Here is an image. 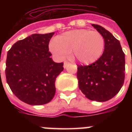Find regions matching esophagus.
Here are the masks:
<instances>
[{"label":"esophagus","instance_id":"34e87169","mask_svg":"<svg viewBox=\"0 0 132 132\" xmlns=\"http://www.w3.org/2000/svg\"><path fill=\"white\" fill-rule=\"evenodd\" d=\"M69 65V63L67 62V61H65V62H64V65H63L64 68H66V67H67V65Z\"/></svg>","mask_w":132,"mask_h":132}]
</instances>
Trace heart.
Returning a JSON list of instances; mask_svg holds the SVG:
<instances>
[{"instance_id":"heart-1","label":"heart","mask_w":132,"mask_h":132,"mask_svg":"<svg viewBox=\"0 0 132 132\" xmlns=\"http://www.w3.org/2000/svg\"><path fill=\"white\" fill-rule=\"evenodd\" d=\"M104 48V39L97 31L79 29L56 36L50 49L59 60L67 58L72 52L79 63L90 65L101 57Z\"/></svg>"}]
</instances>
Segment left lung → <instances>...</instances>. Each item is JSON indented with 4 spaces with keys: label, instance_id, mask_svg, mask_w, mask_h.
Here are the masks:
<instances>
[{
    "label": "left lung",
    "instance_id": "left-lung-1",
    "mask_svg": "<svg viewBox=\"0 0 132 132\" xmlns=\"http://www.w3.org/2000/svg\"><path fill=\"white\" fill-rule=\"evenodd\" d=\"M104 39V50L96 62L77 65L79 89L91 101L105 102L112 98L122 87L125 79V54L120 43L110 31L92 24Z\"/></svg>",
    "mask_w": 132,
    "mask_h": 132
}]
</instances>
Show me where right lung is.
I'll list each match as a JSON object with an SVG mask.
<instances>
[{"mask_svg": "<svg viewBox=\"0 0 132 132\" xmlns=\"http://www.w3.org/2000/svg\"><path fill=\"white\" fill-rule=\"evenodd\" d=\"M53 34L31 35L15 43L7 53V83L16 97L30 105L52 101L56 78L63 70V63H55L50 57L48 45Z\"/></svg>", "mask_w": 132, "mask_h": 132, "instance_id": "right-lung-1", "label": "right lung"}]
</instances>
